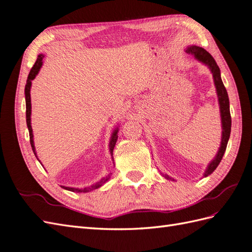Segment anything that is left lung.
<instances>
[{
	"instance_id": "1",
	"label": "left lung",
	"mask_w": 252,
	"mask_h": 252,
	"mask_svg": "<svg viewBox=\"0 0 252 252\" xmlns=\"http://www.w3.org/2000/svg\"><path fill=\"white\" fill-rule=\"evenodd\" d=\"M186 52L188 54H191L197 60L200 61L201 63L206 64L211 73L213 75V80H214V85L216 88V93H217V98H219V104H220V119H221V141H220V146L219 148V152H217L216 156L214 159L211 161L205 173H203V177H208L209 175L212 174L216 167L219 166L220 162L222 159V156L226 152L228 141L230 138V132H231V115H230V105H229V97H228V93L225 86L222 84V80L220 77V70L219 65H217L216 61L214 58L211 56V54L208 53L205 49H202L200 46L197 45H189L187 47ZM161 175L164 177L167 180H172L175 181L172 177H169L166 174H162Z\"/></svg>"
}]
</instances>
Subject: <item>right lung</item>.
Instances as JSON below:
<instances>
[{
    "instance_id": "1",
    "label": "right lung",
    "mask_w": 252,
    "mask_h": 252,
    "mask_svg": "<svg viewBox=\"0 0 252 252\" xmlns=\"http://www.w3.org/2000/svg\"><path fill=\"white\" fill-rule=\"evenodd\" d=\"M43 57H44L43 54H39V55H38V58L36 60V63H35V64H33V66L32 67V70H31V72L29 74V77H27L26 85H25V90H24V93H25V103H26V124H27V128H29V131H30V139H31V145H32V152H33V154H35L37 159H38V157H37V154H36V148H35V144H33L32 128V125H31L32 124L31 123V115H32L31 88H32V80L35 79V77L38 75L40 69H41L42 63H42ZM118 132H119V127L115 128L114 130L112 131L110 142H109V152H110L112 160H113V149H114V146H115V143H117V141H118ZM39 162H40V160H39ZM40 163H41V162H40ZM110 176H111V173L108 174V176H106V177H103V178H101L99 181L95 182L94 185H92L90 187H86L84 189L71 188V187H64V186H61V188L64 189H67V191H71V192L87 193V192L93 191V189H96L100 188L103 185H105V183L110 179Z\"/></svg>"
}]
</instances>
